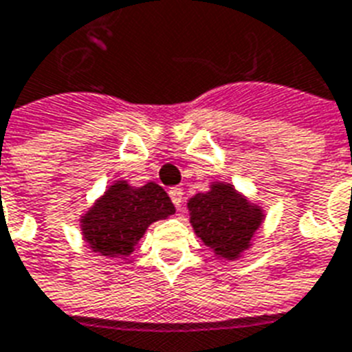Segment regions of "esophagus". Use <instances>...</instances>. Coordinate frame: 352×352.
<instances>
[{"instance_id":"esophagus-1","label":"esophagus","mask_w":352,"mask_h":352,"mask_svg":"<svg viewBox=\"0 0 352 352\" xmlns=\"http://www.w3.org/2000/svg\"><path fill=\"white\" fill-rule=\"evenodd\" d=\"M168 194H170L171 201H173V205H175L177 208H181V206H182V195H184V194H182L181 188H171Z\"/></svg>"}]
</instances>
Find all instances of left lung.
Returning <instances> with one entry per match:
<instances>
[{"mask_svg": "<svg viewBox=\"0 0 352 352\" xmlns=\"http://www.w3.org/2000/svg\"><path fill=\"white\" fill-rule=\"evenodd\" d=\"M186 206L194 232L221 262H236L248 253L265 219L258 203L223 181L210 182L208 192L192 195Z\"/></svg>", "mask_w": 352, "mask_h": 352, "instance_id": "1", "label": "left lung"}]
</instances>
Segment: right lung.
<instances>
[{
  "label": "right lung",
  "instance_id": "1",
  "mask_svg": "<svg viewBox=\"0 0 352 352\" xmlns=\"http://www.w3.org/2000/svg\"><path fill=\"white\" fill-rule=\"evenodd\" d=\"M171 214H175V206L157 182L133 186L125 179H118L79 218L80 236L92 253L125 258L149 225Z\"/></svg>",
  "mask_w": 352,
  "mask_h": 352
}]
</instances>
